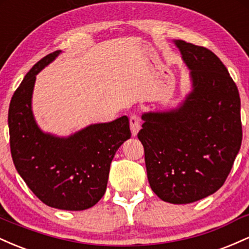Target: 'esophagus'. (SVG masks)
<instances>
[{"mask_svg": "<svg viewBox=\"0 0 249 249\" xmlns=\"http://www.w3.org/2000/svg\"><path fill=\"white\" fill-rule=\"evenodd\" d=\"M130 128L132 136H137V133L141 130V121H139V118L136 115L130 116Z\"/></svg>", "mask_w": 249, "mask_h": 249, "instance_id": "34e87169", "label": "esophagus"}]
</instances>
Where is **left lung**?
Wrapping results in <instances>:
<instances>
[{
    "instance_id": "1",
    "label": "left lung",
    "mask_w": 249,
    "mask_h": 249,
    "mask_svg": "<svg viewBox=\"0 0 249 249\" xmlns=\"http://www.w3.org/2000/svg\"><path fill=\"white\" fill-rule=\"evenodd\" d=\"M191 69L193 91L177 110L142 115L150 186L171 204H191L213 194L232 170L242 141L235 83L207 48L176 41Z\"/></svg>"
}]
</instances>
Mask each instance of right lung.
<instances>
[{"label":"right lung","instance_id":"right-lung-1","mask_svg":"<svg viewBox=\"0 0 249 249\" xmlns=\"http://www.w3.org/2000/svg\"><path fill=\"white\" fill-rule=\"evenodd\" d=\"M53 51L31 68L10 101V152L17 172L48 206L83 211L96 205L107 191L116 151L131 137L128 118L85 127L68 138L43 133L31 111L36 75L58 56Z\"/></svg>","mask_w":249,"mask_h":249}]
</instances>
